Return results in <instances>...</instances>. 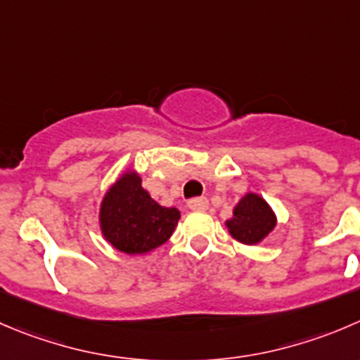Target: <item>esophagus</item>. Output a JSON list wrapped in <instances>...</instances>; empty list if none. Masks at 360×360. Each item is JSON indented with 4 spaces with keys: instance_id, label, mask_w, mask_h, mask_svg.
Masks as SVG:
<instances>
[{
    "instance_id": "obj_1",
    "label": "esophagus",
    "mask_w": 360,
    "mask_h": 360,
    "mask_svg": "<svg viewBox=\"0 0 360 360\" xmlns=\"http://www.w3.org/2000/svg\"><path fill=\"white\" fill-rule=\"evenodd\" d=\"M188 207H190L191 211H205V209L209 207V202L205 197L191 198V200H188Z\"/></svg>"
}]
</instances>
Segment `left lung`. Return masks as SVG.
<instances>
[{
    "mask_svg": "<svg viewBox=\"0 0 360 360\" xmlns=\"http://www.w3.org/2000/svg\"><path fill=\"white\" fill-rule=\"evenodd\" d=\"M230 236L243 244H258L276 226V214L257 193H246L233 207L232 218L225 221Z\"/></svg>",
    "mask_w": 360,
    "mask_h": 360,
    "instance_id": "1",
    "label": "left lung"
}]
</instances>
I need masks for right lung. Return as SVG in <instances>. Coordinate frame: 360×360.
Masks as SVG:
<instances>
[{"label": "right lung", "instance_id": "1", "mask_svg": "<svg viewBox=\"0 0 360 360\" xmlns=\"http://www.w3.org/2000/svg\"><path fill=\"white\" fill-rule=\"evenodd\" d=\"M181 218L176 207H163L142 188L137 172L128 170L107 190L100 205V229L116 250L142 255L162 246Z\"/></svg>", "mask_w": 360, "mask_h": 360}]
</instances>
